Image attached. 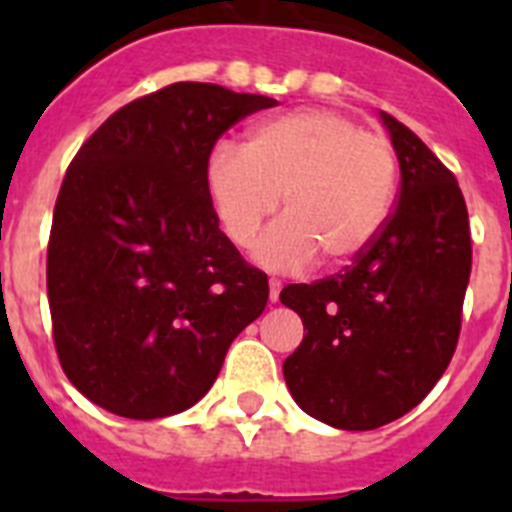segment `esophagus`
I'll list each match as a JSON object with an SVG mask.
<instances>
[{"instance_id":"esophagus-1","label":"esophagus","mask_w":512,"mask_h":512,"mask_svg":"<svg viewBox=\"0 0 512 512\" xmlns=\"http://www.w3.org/2000/svg\"><path fill=\"white\" fill-rule=\"evenodd\" d=\"M279 292H282V282H279V279H269V300L277 302Z\"/></svg>"}]
</instances>
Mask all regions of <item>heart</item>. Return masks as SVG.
I'll return each instance as SVG.
<instances>
[{
	"instance_id": "b5f03b06",
	"label": "heart",
	"mask_w": 512,
	"mask_h": 512,
	"mask_svg": "<svg viewBox=\"0 0 512 512\" xmlns=\"http://www.w3.org/2000/svg\"><path fill=\"white\" fill-rule=\"evenodd\" d=\"M205 192L235 248L251 246L284 202L287 215L253 248L274 271H302L323 256L343 266L374 246L392 215L397 156L382 133L333 110H297L259 122L246 143H217Z\"/></svg>"
}]
</instances>
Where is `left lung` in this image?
<instances>
[{"label":"left lung","instance_id":"1","mask_svg":"<svg viewBox=\"0 0 512 512\" xmlns=\"http://www.w3.org/2000/svg\"><path fill=\"white\" fill-rule=\"evenodd\" d=\"M400 192L374 246L333 277L287 284L282 305L305 325L284 361L295 402L341 431H372L413 410L446 372L472 271L467 202L456 176L382 112Z\"/></svg>","mask_w":512,"mask_h":512}]
</instances>
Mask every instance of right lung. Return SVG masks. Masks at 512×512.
<instances>
[{
  "label": "right lung",
  "instance_id": "1",
  "mask_svg": "<svg viewBox=\"0 0 512 512\" xmlns=\"http://www.w3.org/2000/svg\"><path fill=\"white\" fill-rule=\"evenodd\" d=\"M277 99L176 81L89 135L53 210L48 302L63 372L133 420L192 408L269 300L205 192L217 138Z\"/></svg>",
  "mask_w": 512,
  "mask_h": 512
}]
</instances>
